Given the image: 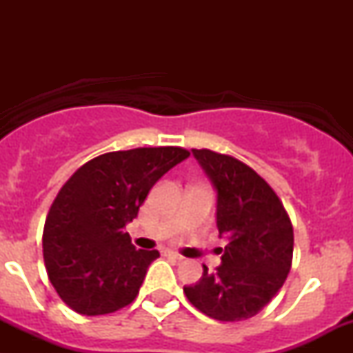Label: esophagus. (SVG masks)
I'll return each instance as SVG.
<instances>
[{
	"mask_svg": "<svg viewBox=\"0 0 353 353\" xmlns=\"http://www.w3.org/2000/svg\"><path fill=\"white\" fill-rule=\"evenodd\" d=\"M165 255H169V257H172V259H176V261H182V255L181 254H177V252H172V250H168V252H165Z\"/></svg>",
	"mask_w": 353,
	"mask_h": 353,
	"instance_id": "1",
	"label": "esophagus"
}]
</instances>
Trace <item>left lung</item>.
<instances>
[{"mask_svg": "<svg viewBox=\"0 0 353 353\" xmlns=\"http://www.w3.org/2000/svg\"><path fill=\"white\" fill-rule=\"evenodd\" d=\"M217 192L221 265L204 267L199 282L184 294L196 309L221 322L254 317L281 290L292 265L294 229L281 199L254 169L236 157L192 149Z\"/></svg>", "mask_w": 353, "mask_h": 353, "instance_id": "1", "label": "left lung"}]
</instances>
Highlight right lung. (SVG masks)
Masks as SVG:
<instances>
[{"label":"right lung","mask_w":353,"mask_h":353,"mask_svg":"<svg viewBox=\"0 0 353 353\" xmlns=\"http://www.w3.org/2000/svg\"><path fill=\"white\" fill-rule=\"evenodd\" d=\"M189 157L182 148H137L94 157L52 202L43 232L48 277L63 302L83 315H104L139 294L157 250H137L125 224L149 190Z\"/></svg>","instance_id":"add662e5"}]
</instances>
